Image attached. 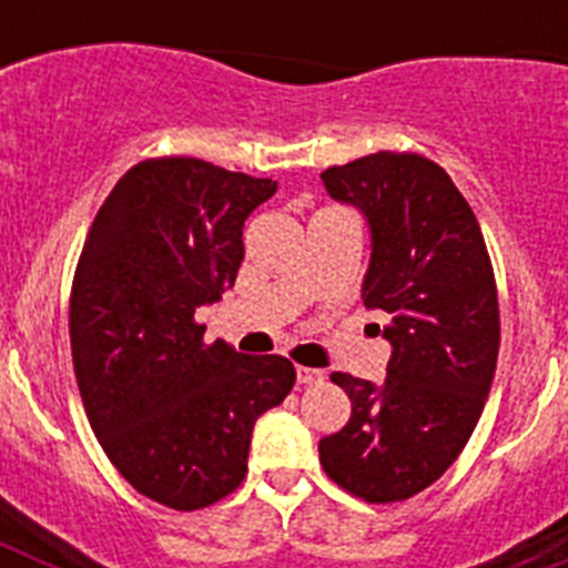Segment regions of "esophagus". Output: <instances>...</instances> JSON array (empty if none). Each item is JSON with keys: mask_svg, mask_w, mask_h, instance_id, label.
Returning a JSON list of instances; mask_svg holds the SVG:
<instances>
[{"mask_svg": "<svg viewBox=\"0 0 568 568\" xmlns=\"http://www.w3.org/2000/svg\"><path fill=\"white\" fill-rule=\"evenodd\" d=\"M295 378H298V384L310 386L321 384V381H324V373H321V369H313V366H295Z\"/></svg>", "mask_w": 568, "mask_h": 568, "instance_id": "34e87169", "label": "esophagus"}]
</instances>
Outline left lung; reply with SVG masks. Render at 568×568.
Here are the masks:
<instances>
[{"label":"left lung","instance_id":"left-lung-1","mask_svg":"<svg viewBox=\"0 0 568 568\" xmlns=\"http://www.w3.org/2000/svg\"><path fill=\"white\" fill-rule=\"evenodd\" d=\"M321 179L369 224L361 298L386 313L393 344L381 386L329 375L353 415L321 438V466L355 498L395 504L433 486L475 433L498 364V287L478 219L426 155L381 150Z\"/></svg>","mask_w":568,"mask_h":568}]
</instances>
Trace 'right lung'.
Here are the masks:
<instances>
[{
	"mask_svg": "<svg viewBox=\"0 0 568 568\" xmlns=\"http://www.w3.org/2000/svg\"><path fill=\"white\" fill-rule=\"evenodd\" d=\"M275 187L190 155L148 159L110 190L79 255L70 349L84 413L122 478L170 509L239 489L255 420L295 384L287 358L204 344L195 324L235 284L241 230Z\"/></svg>",
	"mask_w": 568,
	"mask_h": 568,
	"instance_id": "obj_1",
	"label": "right lung"
}]
</instances>
